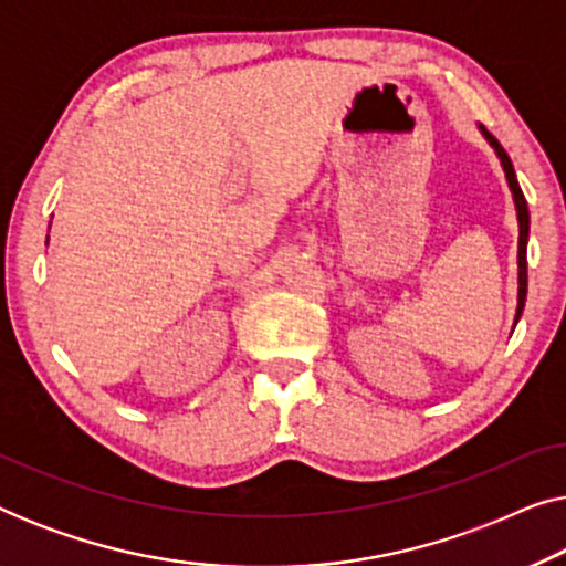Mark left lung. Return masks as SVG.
Instances as JSON below:
<instances>
[{
	"mask_svg": "<svg viewBox=\"0 0 566 566\" xmlns=\"http://www.w3.org/2000/svg\"><path fill=\"white\" fill-rule=\"evenodd\" d=\"M482 134L490 146L494 149V154L500 157V165L505 169V177H507V185H510V192H513V200H515V211H517V227H521V237H517V308H515V324L521 319L523 314V306H525V293H528V260H525V250H528V231H531V213H528V203H525V196L521 190V185H517V177H515V169H513V161H510L507 151L502 149L497 138H494L490 130L484 126Z\"/></svg>",
	"mask_w": 566,
	"mask_h": 566,
	"instance_id": "obj_1",
	"label": "left lung"
}]
</instances>
